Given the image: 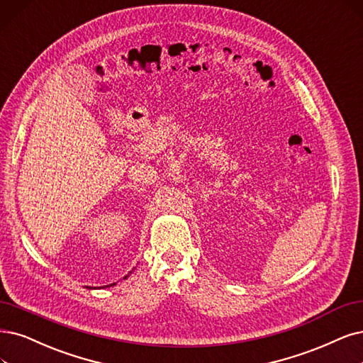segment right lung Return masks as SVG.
<instances>
[{"instance_id": "obj_1", "label": "right lung", "mask_w": 363, "mask_h": 363, "mask_svg": "<svg viewBox=\"0 0 363 363\" xmlns=\"http://www.w3.org/2000/svg\"><path fill=\"white\" fill-rule=\"evenodd\" d=\"M127 277H128V275H127ZM127 277H124V279H125V278H127ZM111 286H115V283H113V284H111ZM106 287H107V286H106Z\"/></svg>"}]
</instances>
